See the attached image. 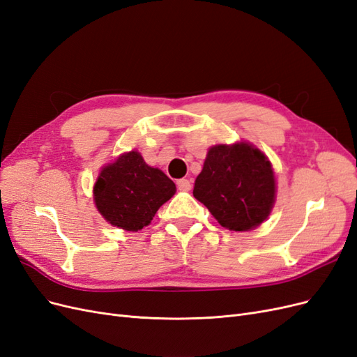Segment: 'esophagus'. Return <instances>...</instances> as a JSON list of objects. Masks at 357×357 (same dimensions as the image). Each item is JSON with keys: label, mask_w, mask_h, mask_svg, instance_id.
Instances as JSON below:
<instances>
[{"label": "esophagus", "mask_w": 357, "mask_h": 357, "mask_svg": "<svg viewBox=\"0 0 357 357\" xmlns=\"http://www.w3.org/2000/svg\"><path fill=\"white\" fill-rule=\"evenodd\" d=\"M177 188L180 190H190L192 183L189 178H180V180H177Z\"/></svg>", "instance_id": "obj_1"}]
</instances>
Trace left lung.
<instances>
[{
    "mask_svg": "<svg viewBox=\"0 0 357 357\" xmlns=\"http://www.w3.org/2000/svg\"><path fill=\"white\" fill-rule=\"evenodd\" d=\"M193 197L223 228L250 231L271 213L275 177L271 162L250 143L218 144L208 149Z\"/></svg>",
    "mask_w": 357,
    "mask_h": 357,
    "instance_id": "left-lung-1",
    "label": "left lung"
}]
</instances>
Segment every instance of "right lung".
<instances>
[{"mask_svg": "<svg viewBox=\"0 0 357 357\" xmlns=\"http://www.w3.org/2000/svg\"><path fill=\"white\" fill-rule=\"evenodd\" d=\"M176 193L174 181L149 167L137 150L105 165L93 186V201L113 226L137 232L155 218L162 204Z\"/></svg>", "mask_w": 357, "mask_h": 357, "instance_id": "add662e5", "label": "right lung"}]
</instances>
